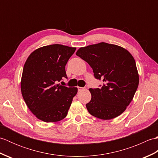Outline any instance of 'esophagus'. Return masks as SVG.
Masks as SVG:
<instances>
[{"label": "esophagus", "mask_w": 158, "mask_h": 158, "mask_svg": "<svg viewBox=\"0 0 158 158\" xmlns=\"http://www.w3.org/2000/svg\"><path fill=\"white\" fill-rule=\"evenodd\" d=\"M83 89H84V88H81V87H78V91L79 92H81Z\"/></svg>", "instance_id": "obj_1"}]
</instances>
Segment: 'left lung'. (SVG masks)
Masks as SVG:
<instances>
[{"instance_id":"1","label":"left lung","mask_w":158,"mask_h":158,"mask_svg":"<svg viewBox=\"0 0 158 158\" xmlns=\"http://www.w3.org/2000/svg\"><path fill=\"white\" fill-rule=\"evenodd\" d=\"M76 55L89 64L95 78L104 82L100 88H89L88 112L107 120L120 115L130 105L139 83L135 60L122 47L100 43L79 48Z\"/></svg>"}]
</instances>
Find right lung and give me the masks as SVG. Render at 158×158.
Wrapping results in <instances>:
<instances>
[{"label":"right lung","mask_w":158,"mask_h":158,"mask_svg":"<svg viewBox=\"0 0 158 158\" xmlns=\"http://www.w3.org/2000/svg\"><path fill=\"white\" fill-rule=\"evenodd\" d=\"M76 48L54 44L35 50L24 64L21 80L23 98L31 111L45 122L65 118L77 88L58 83L67 78L65 66Z\"/></svg>","instance_id":"right-lung-1"}]
</instances>
